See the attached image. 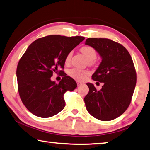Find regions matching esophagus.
I'll list each match as a JSON object with an SVG mask.
<instances>
[{
  "label": "esophagus",
  "mask_w": 150,
  "mask_h": 150,
  "mask_svg": "<svg viewBox=\"0 0 150 150\" xmlns=\"http://www.w3.org/2000/svg\"><path fill=\"white\" fill-rule=\"evenodd\" d=\"M77 83L78 86H81V85H82V84H83V83H81V82H77Z\"/></svg>",
  "instance_id": "1"
}]
</instances>
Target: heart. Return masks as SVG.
<instances>
[{"instance_id": "heart-1", "label": "heart", "mask_w": 150, "mask_h": 150, "mask_svg": "<svg viewBox=\"0 0 150 150\" xmlns=\"http://www.w3.org/2000/svg\"><path fill=\"white\" fill-rule=\"evenodd\" d=\"M81 51L89 61L94 60L96 58V51L93 47H90V46H85V47H83L81 48ZM71 52H70L67 54L66 59H65V62H66V64L69 63L71 59ZM68 75L75 80L82 81L86 79L87 76L89 75V71H88L87 70L78 69V68H72V69L68 71Z\"/></svg>"}]
</instances>
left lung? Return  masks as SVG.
<instances>
[{"label":"left lung","instance_id":"8db88e82","mask_svg":"<svg viewBox=\"0 0 150 150\" xmlns=\"http://www.w3.org/2000/svg\"><path fill=\"white\" fill-rule=\"evenodd\" d=\"M85 45L93 47L102 57L92 79L103 83L100 91L92 83H86L89 88L84 98L86 110L99 120H113L121 115L131 102L137 83L132 59L123 46L111 39L88 38Z\"/></svg>","mask_w":150,"mask_h":150}]
</instances>
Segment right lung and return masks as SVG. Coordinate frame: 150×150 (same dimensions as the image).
<instances>
[{"instance_id":"right-lung-1","label":"right lung","mask_w":150,"mask_h":150,"mask_svg":"<svg viewBox=\"0 0 150 150\" xmlns=\"http://www.w3.org/2000/svg\"><path fill=\"white\" fill-rule=\"evenodd\" d=\"M84 37L48 35L35 40L18 62L16 76L20 98L33 115L50 117L63 110L64 94L77 88L75 80L63 70L67 54L84 40ZM54 72L62 77L58 84L52 81Z\"/></svg>"}]
</instances>
